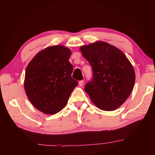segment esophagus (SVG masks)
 I'll return each mask as SVG.
<instances>
[{"mask_svg":"<svg viewBox=\"0 0 155 155\" xmlns=\"http://www.w3.org/2000/svg\"><path fill=\"white\" fill-rule=\"evenodd\" d=\"M84 84V81H80L79 82H78V85H79L80 87H82Z\"/></svg>","mask_w":155,"mask_h":155,"instance_id":"1","label":"esophagus"}]
</instances>
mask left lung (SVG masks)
Instances as JSON below:
<instances>
[{"instance_id": "8db88e82", "label": "left lung", "mask_w": 155, "mask_h": 155, "mask_svg": "<svg viewBox=\"0 0 155 155\" xmlns=\"http://www.w3.org/2000/svg\"><path fill=\"white\" fill-rule=\"evenodd\" d=\"M80 50L93 70V79L85 87L91 102L103 111L119 108L135 84V70L129 60L122 51L103 41L82 46Z\"/></svg>"}]
</instances>
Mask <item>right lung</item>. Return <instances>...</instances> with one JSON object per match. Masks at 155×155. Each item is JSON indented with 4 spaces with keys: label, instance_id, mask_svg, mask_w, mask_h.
Returning a JSON list of instances; mask_svg holds the SVG:
<instances>
[{
    "label": "right lung",
    "instance_id": "1",
    "mask_svg": "<svg viewBox=\"0 0 155 155\" xmlns=\"http://www.w3.org/2000/svg\"><path fill=\"white\" fill-rule=\"evenodd\" d=\"M71 50L63 45L51 46L37 53L27 65L26 94L31 104L44 114L53 115L64 109L78 85L71 76Z\"/></svg>",
    "mask_w": 155,
    "mask_h": 155
}]
</instances>
